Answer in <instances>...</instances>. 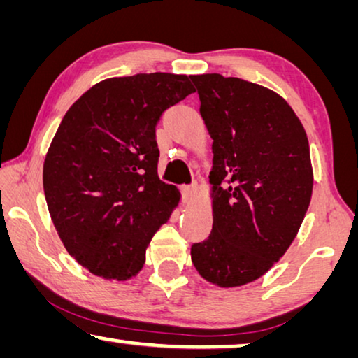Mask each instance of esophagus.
I'll return each instance as SVG.
<instances>
[{"instance_id": "obj_1", "label": "esophagus", "mask_w": 358, "mask_h": 358, "mask_svg": "<svg viewBox=\"0 0 358 358\" xmlns=\"http://www.w3.org/2000/svg\"><path fill=\"white\" fill-rule=\"evenodd\" d=\"M196 192H197V185H196V183H192V185H185L183 188H181V194H183V199H185V202H186V203H188V202H191L192 199H194Z\"/></svg>"}]
</instances>
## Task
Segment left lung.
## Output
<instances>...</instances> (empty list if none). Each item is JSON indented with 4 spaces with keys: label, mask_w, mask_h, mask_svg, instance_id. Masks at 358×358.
<instances>
[{
    "label": "left lung",
    "mask_w": 358,
    "mask_h": 358,
    "mask_svg": "<svg viewBox=\"0 0 358 358\" xmlns=\"http://www.w3.org/2000/svg\"><path fill=\"white\" fill-rule=\"evenodd\" d=\"M213 140V226L191 259L215 285L259 279L292 245L312 196L309 141L279 94L218 73L191 76Z\"/></svg>",
    "instance_id": "left-lung-1"
}]
</instances>
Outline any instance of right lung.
Here are the masks:
<instances>
[{
	"instance_id": "obj_1",
	"label": "right lung",
	"mask_w": 358,
	"mask_h": 358,
	"mask_svg": "<svg viewBox=\"0 0 358 358\" xmlns=\"http://www.w3.org/2000/svg\"><path fill=\"white\" fill-rule=\"evenodd\" d=\"M192 92L186 75L110 78L62 119L44 159V196L66 252L92 274H137L152 236L177 207V186L157 177L156 124Z\"/></svg>"
}]
</instances>
